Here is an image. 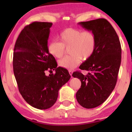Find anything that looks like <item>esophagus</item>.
Listing matches in <instances>:
<instances>
[{"label":"esophagus","instance_id":"obj_1","mask_svg":"<svg viewBox=\"0 0 132 132\" xmlns=\"http://www.w3.org/2000/svg\"><path fill=\"white\" fill-rule=\"evenodd\" d=\"M72 72H72V71H71V70H69V75H71V77H72Z\"/></svg>","mask_w":132,"mask_h":132}]
</instances>
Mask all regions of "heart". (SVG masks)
Listing matches in <instances>:
<instances>
[{"label": "heart", "instance_id": "heart-1", "mask_svg": "<svg viewBox=\"0 0 132 132\" xmlns=\"http://www.w3.org/2000/svg\"><path fill=\"white\" fill-rule=\"evenodd\" d=\"M59 42L52 41L48 45V52L60 58L68 48L69 56L61 59L59 65L65 69H72L78 66L81 60H87L92 56L96 47V37L92 31L69 28L58 36Z\"/></svg>", "mask_w": 132, "mask_h": 132}]
</instances>
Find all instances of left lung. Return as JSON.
<instances>
[{
  "label": "left lung",
  "mask_w": 132,
  "mask_h": 132,
  "mask_svg": "<svg viewBox=\"0 0 132 132\" xmlns=\"http://www.w3.org/2000/svg\"><path fill=\"white\" fill-rule=\"evenodd\" d=\"M79 25L92 31L96 37L94 53L79 66V69L88 71L87 75L79 71L72 73L74 78L81 82L76 95L77 101L84 108L92 109L105 102L116 87L122 49L116 30L106 19L82 22Z\"/></svg>",
  "instance_id": "left-lung-1"
}]
</instances>
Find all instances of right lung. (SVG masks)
I'll return each instance as SVG.
<instances>
[{"mask_svg": "<svg viewBox=\"0 0 132 132\" xmlns=\"http://www.w3.org/2000/svg\"><path fill=\"white\" fill-rule=\"evenodd\" d=\"M52 23L35 22L24 27L16 41L13 68L20 93L38 109L50 108L56 102L60 89L71 76L66 69L57 67L48 52V40ZM55 74L46 76V70Z\"/></svg>", "mask_w": 132, "mask_h": 132, "instance_id": "right-lung-1", "label": "right lung"}]
</instances>
